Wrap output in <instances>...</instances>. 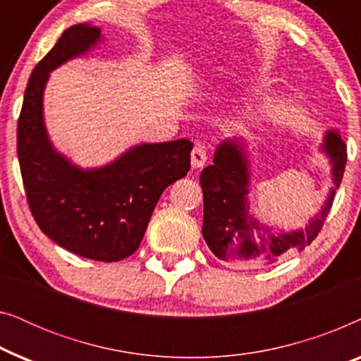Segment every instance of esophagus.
<instances>
[{
  "label": "esophagus",
  "instance_id": "1",
  "mask_svg": "<svg viewBox=\"0 0 361 361\" xmlns=\"http://www.w3.org/2000/svg\"><path fill=\"white\" fill-rule=\"evenodd\" d=\"M190 162H192V167H195V169H199V167H204L205 162H207V151L205 147L202 145H197L194 149L190 152Z\"/></svg>",
  "mask_w": 361,
  "mask_h": 361
}]
</instances>
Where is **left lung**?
<instances>
[{
    "label": "left lung",
    "mask_w": 361,
    "mask_h": 361,
    "mask_svg": "<svg viewBox=\"0 0 361 361\" xmlns=\"http://www.w3.org/2000/svg\"><path fill=\"white\" fill-rule=\"evenodd\" d=\"M320 151L327 156L332 179L325 202L307 220L305 228L274 231L276 225L263 224L250 212L251 161L246 140L233 136L221 141L215 149L214 164L200 174L202 235L212 253L230 263H273L290 250L309 245L322 228L347 162V146L337 130L325 131Z\"/></svg>",
    "instance_id": "1"
}]
</instances>
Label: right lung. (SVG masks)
Wrapping results in <instances>:
<instances>
[{
	"mask_svg": "<svg viewBox=\"0 0 361 361\" xmlns=\"http://www.w3.org/2000/svg\"><path fill=\"white\" fill-rule=\"evenodd\" d=\"M102 42L100 27L75 24L37 63L18 121V157L42 233L73 255L111 263L137 250L161 194L189 172L194 142H141L98 167L78 166L56 149L44 120L49 77Z\"/></svg>",
	"mask_w": 361,
	"mask_h": 361,
	"instance_id": "add662e5",
	"label": "right lung"
}]
</instances>
